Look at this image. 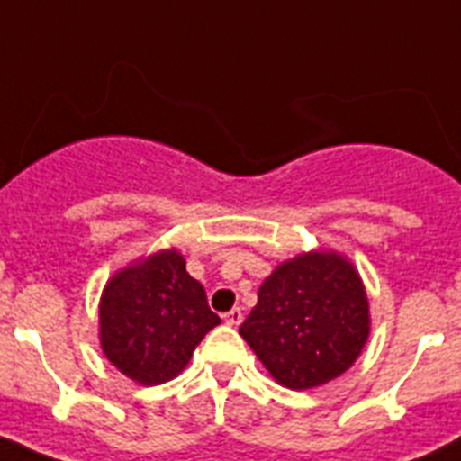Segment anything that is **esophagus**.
<instances>
[{
	"mask_svg": "<svg viewBox=\"0 0 461 461\" xmlns=\"http://www.w3.org/2000/svg\"><path fill=\"white\" fill-rule=\"evenodd\" d=\"M222 318L227 325H239V322L244 321V313H241V308H231V311H227Z\"/></svg>",
	"mask_w": 461,
	"mask_h": 461,
	"instance_id": "1",
	"label": "esophagus"
}]
</instances>
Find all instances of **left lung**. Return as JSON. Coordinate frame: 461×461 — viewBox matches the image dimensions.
<instances>
[{
	"mask_svg": "<svg viewBox=\"0 0 461 461\" xmlns=\"http://www.w3.org/2000/svg\"><path fill=\"white\" fill-rule=\"evenodd\" d=\"M239 335L282 387L311 390L339 378L371 335L357 266L332 249L282 260L260 285Z\"/></svg>",
	"mask_w": 461,
	"mask_h": 461,
	"instance_id": "8db88e82",
	"label": "left lung"
}]
</instances>
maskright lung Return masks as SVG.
<instances>
[{
  "label": "right lung",
  "mask_w": 461,
  "mask_h": 461,
  "mask_svg": "<svg viewBox=\"0 0 461 461\" xmlns=\"http://www.w3.org/2000/svg\"><path fill=\"white\" fill-rule=\"evenodd\" d=\"M100 347L139 385L176 378L195 347L220 325L205 289L176 249H162L112 275L100 296Z\"/></svg>",
  "instance_id": "right-lung-1"
}]
</instances>
